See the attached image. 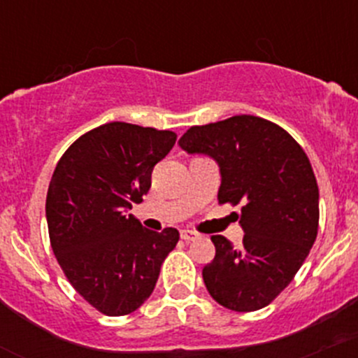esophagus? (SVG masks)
<instances>
[{
  "label": "esophagus",
  "mask_w": 358,
  "mask_h": 358,
  "mask_svg": "<svg viewBox=\"0 0 358 358\" xmlns=\"http://www.w3.org/2000/svg\"><path fill=\"white\" fill-rule=\"evenodd\" d=\"M180 238L184 239V241H194V239L200 238V234L194 233V231H187V229H182L180 231Z\"/></svg>",
  "instance_id": "1"
}]
</instances>
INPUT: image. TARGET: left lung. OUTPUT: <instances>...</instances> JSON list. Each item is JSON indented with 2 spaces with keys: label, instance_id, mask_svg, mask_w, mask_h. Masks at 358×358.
Segmentation results:
<instances>
[{
  "label": "left lung",
  "instance_id": "left-lung-1",
  "mask_svg": "<svg viewBox=\"0 0 358 358\" xmlns=\"http://www.w3.org/2000/svg\"><path fill=\"white\" fill-rule=\"evenodd\" d=\"M179 146L217 162L219 203L243 205V245L212 236L206 289L229 310L267 307L293 281L317 238L319 187L310 160L285 129L255 115L194 125Z\"/></svg>",
  "mask_w": 358,
  "mask_h": 358
}]
</instances>
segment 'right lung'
I'll return each instance as SVG.
<instances>
[{"instance_id": "right-lung-1", "label": "right lung", "mask_w": 358, "mask_h": 358, "mask_svg": "<svg viewBox=\"0 0 358 358\" xmlns=\"http://www.w3.org/2000/svg\"><path fill=\"white\" fill-rule=\"evenodd\" d=\"M176 132L103 124L64 153L46 196L51 248L77 293L105 315H127L153 293L179 231L146 229L132 213Z\"/></svg>"}]
</instances>
